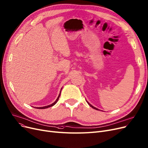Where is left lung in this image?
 I'll return each instance as SVG.
<instances>
[{
	"label": "left lung",
	"instance_id": "8db88e82",
	"mask_svg": "<svg viewBox=\"0 0 148 148\" xmlns=\"http://www.w3.org/2000/svg\"><path fill=\"white\" fill-rule=\"evenodd\" d=\"M87 103H88V104H89V106H90V107H92V108H94V109H96V110H98V108H96V107H94V106H92V105H91V104H89V103H88V101H87Z\"/></svg>",
	"mask_w": 148,
	"mask_h": 148
}]
</instances>
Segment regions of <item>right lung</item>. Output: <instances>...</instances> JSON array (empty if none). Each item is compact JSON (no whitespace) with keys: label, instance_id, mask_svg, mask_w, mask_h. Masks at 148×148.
Returning <instances> with one entry per match:
<instances>
[{"label":"right lung","instance_id":"obj_1","mask_svg":"<svg viewBox=\"0 0 148 148\" xmlns=\"http://www.w3.org/2000/svg\"><path fill=\"white\" fill-rule=\"evenodd\" d=\"M60 92H61V90H60ZM60 94H59V96H58V98L56 99V100L55 101H54L53 104H50V105H49V106H45V107H36V108H38V109H44V108H49V107H51V106H54V104H55L57 102H58V101L59 100V97H60Z\"/></svg>","mask_w":148,"mask_h":148}]
</instances>
